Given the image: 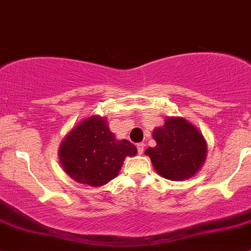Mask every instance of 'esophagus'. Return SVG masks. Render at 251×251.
<instances>
[{
    "mask_svg": "<svg viewBox=\"0 0 251 251\" xmlns=\"http://www.w3.org/2000/svg\"><path fill=\"white\" fill-rule=\"evenodd\" d=\"M144 146H146V144H144V143H138L137 144V151H138V154H140V155H142V154H143Z\"/></svg>",
    "mask_w": 251,
    "mask_h": 251,
    "instance_id": "1",
    "label": "esophagus"
}]
</instances>
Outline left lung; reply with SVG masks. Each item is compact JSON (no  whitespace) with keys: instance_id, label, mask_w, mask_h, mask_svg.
Here are the masks:
<instances>
[{"instance_id":"obj_1","label":"left lung","mask_w":251,"mask_h":251,"mask_svg":"<svg viewBox=\"0 0 251 251\" xmlns=\"http://www.w3.org/2000/svg\"><path fill=\"white\" fill-rule=\"evenodd\" d=\"M156 142L146 155L160 176L171 181H183L199 171L206 158L203 135L183 118H166L161 127L153 131Z\"/></svg>"}]
</instances>
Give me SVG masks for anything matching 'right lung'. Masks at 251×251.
Listing matches in <instances>:
<instances>
[{"mask_svg": "<svg viewBox=\"0 0 251 251\" xmlns=\"http://www.w3.org/2000/svg\"><path fill=\"white\" fill-rule=\"evenodd\" d=\"M137 149L127 140H116L107 119L92 115L72 128L60 143V164L78 183L100 187L115 178L126 156Z\"/></svg>", "mask_w": 251, "mask_h": 251, "instance_id": "1", "label": "right lung"}]
</instances>
